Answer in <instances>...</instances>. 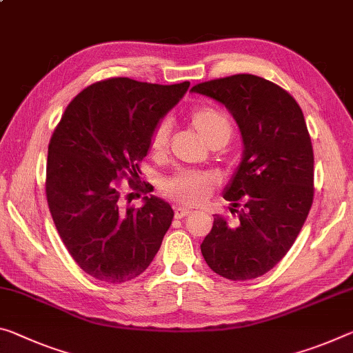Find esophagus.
Listing matches in <instances>:
<instances>
[{
  "label": "esophagus",
  "instance_id": "1",
  "mask_svg": "<svg viewBox=\"0 0 353 353\" xmlns=\"http://www.w3.org/2000/svg\"><path fill=\"white\" fill-rule=\"evenodd\" d=\"M190 214H192V210L187 209V207H183V205H176V207H174V215H176V218H183V216H187V215H190Z\"/></svg>",
  "mask_w": 353,
  "mask_h": 353
}]
</instances>
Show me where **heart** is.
<instances>
[{
  "label": "heart",
  "mask_w": 353,
  "mask_h": 353,
  "mask_svg": "<svg viewBox=\"0 0 353 353\" xmlns=\"http://www.w3.org/2000/svg\"><path fill=\"white\" fill-rule=\"evenodd\" d=\"M188 122L198 137L205 144H212L225 141L228 143L231 137V124L220 111L212 108V106H198L188 114ZM168 141V125L166 122H160L154 128L150 135V152L159 155L165 150ZM215 185V179L207 172L196 171H183L181 174L168 179L165 182V192L171 198L187 205H196L212 193Z\"/></svg>",
  "instance_id": "b5f03b06"
}]
</instances>
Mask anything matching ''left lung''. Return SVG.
I'll list each match as a JSON object with an SVG mask.
<instances>
[{
    "label": "left lung",
    "instance_id": "left-lung-1",
    "mask_svg": "<svg viewBox=\"0 0 353 353\" xmlns=\"http://www.w3.org/2000/svg\"><path fill=\"white\" fill-rule=\"evenodd\" d=\"M192 92L225 105L243 143L242 161L223 193L239 223L215 215L201 253L220 276L247 281L286 256L310 214L314 154L303 111L283 88L250 74L199 83Z\"/></svg>",
    "mask_w": 353,
    "mask_h": 353
}]
</instances>
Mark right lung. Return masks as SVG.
I'll use <instances>...</instances> for the list:
<instances>
[{"label": "right lung", "instance_id": "add662e5", "mask_svg": "<svg viewBox=\"0 0 353 353\" xmlns=\"http://www.w3.org/2000/svg\"><path fill=\"white\" fill-rule=\"evenodd\" d=\"M190 83L152 85L110 78L78 94L48 146L47 201L67 251L88 275L121 284L146 270L172 223L171 205L154 194L141 207L122 196L127 177L139 185V161L150 135ZM149 192V185H146Z\"/></svg>", "mask_w": 353, "mask_h": 353}]
</instances>
